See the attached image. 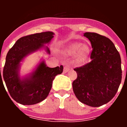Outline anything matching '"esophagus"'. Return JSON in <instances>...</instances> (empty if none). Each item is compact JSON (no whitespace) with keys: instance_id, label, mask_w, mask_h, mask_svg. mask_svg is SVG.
<instances>
[{"instance_id":"34e87169","label":"esophagus","mask_w":127,"mask_h":127,"mask_svg":"<svg viewBox=\"0 0 127 127\" xmlns=\"http://www.w3.org/2000/svg\"><path fill=\"white\" fill-rule=\"evenodd\" d=\"M70 69V67H69L68 65H65L64 68V72H67L68 71H69V70Z\"/></svg>"}]
</instances>
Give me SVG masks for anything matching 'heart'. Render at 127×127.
Wrapping results in <instances>:
<instances>
[{
    "mask_svg": "<svg viewBox=\"0 0 127 127\" xmlns=\"http://www.w3.org/2000/svg\"><path fill=\"white\" fill-rule=\"evenodd\" d=\"M65 54L69 56L75 55L78 62H83L88 58L90 53V48L88 44L78 42H72L67 45L64 50Z\"/></svg>",
    "mask_w": 127,
    "mask_h": 127,
    "instance_id": "b5f03b06",
    "label": "heart"
}]
</instances>
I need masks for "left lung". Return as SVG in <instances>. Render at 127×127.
Listing matches in <instances>:
<instances>
[{"instance_id":"left-lung-1","label":"left lung","mask_w":127,"mask_h":127,"mask_svg":"<svg viewBox=\"0 0 127 127\" xmlns=\"http://www.w3.org/2000/svg\"><path fill=\"white\" fill-rule=\"evenodd\" d=\"M84 36L92 44V61L74 69L77 77L72 88L82 103L99 107L109 102L118 90L122 77L120 55L109 38L94 32H86Z\"/></svg>"}]
</instances>
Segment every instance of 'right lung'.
Returning a JSON list of instances; mask_svg holds the SVG:
<instances>
[{"instance_id":"1","label":"right lung","mask_w":127,"mask_h":127,"mask_svg":"<svg viewBox=\"0 0 127 127\" xmlns=\"http://www.w3.org/2000/svg\"><path fill=\"white\" fill-rule=\"evenodd\" d=\"M54 35L53 32L48 31L22 37L7 54L3 77L10 95L17 102L23 105L41 102L48 97L55 76L62 73V65L50 68L42 60L32 72L20 76L21 64L25 58L42 48L50 54L48 47L44 44L51 42ZM0 81H2L0 69Z\"/></svg>"}]
</instances>
